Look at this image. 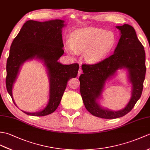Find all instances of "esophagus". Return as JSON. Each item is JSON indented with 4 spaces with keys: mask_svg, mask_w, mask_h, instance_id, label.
Listing matches in <instances>:
<instances>
[{
    "mask_svg": "<svg viewBox=\"0 0 150 150\" xmlns=\"http://www.w3.org/2000/svg\"><path fill=\"white\" fill-rule=\"evenodd\" d=\"M82 72V69H81V68H80V69H79V71H78V76H79L81 75Z\"/></svg>",
    "mask_w": 150,
    "mask_h": 150,
    "instance_id": "1",
    "label": "esophagus"
}]
</instances>
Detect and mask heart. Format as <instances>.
Returning <instances> with one entry per match:
<instances>
[{"mask_svg":"<svg viewBox=\"0 0 150 150\" xmlns=\"http://www.w3.org/2000/svg\"><path fill=\"white\" fill-rule=\"evenodd\" d=\"M116 43L114 33L92 27H83L72 33L70 41H67L64 48L69 54L83 53V59L89 64L102 61L112 50Z\"/></svg>","mask_w":150,"mask_h":150,"instance_id":"1","label":"heart"}]
</instances>
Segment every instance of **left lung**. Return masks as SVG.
<instances>
[{"label": "left lung", "instance_id": "8db88e82", "mask_svg": "<svg viewBox=\"0 0 150 150\" xmlns=\"http://www.w3.org/2000/svg\"><path fill=\"white\" fill-rule=\"evenodd\" d=\"M116 27L120 31L121 37L114 54L99 63L83 64V74L79 77L80 91L86 109L93 116L104 119L121 117L133 109L141 98L146 75L145 51L134 27L128 24ZM122 69L127 71L132 96L123 109L112 111L102 107L99 100L106 82Z\"/></svg>", "mask_w": 150, "mask_h": 150}]
</instances>
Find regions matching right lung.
<instances>
[{"mask_svg": "<svg viewBox=\"0 0 150 150\" xmlns=\"http://www.w3.org/2000/svg\"><path fill=\"white\" fill-rule=\"evenodd\" d=\"M62 20L45 22L28 20L13 41L7 60L6 84L13 103V88L22 66L33 59L43 62L49 81V100L42 110L29 112L34 116H47L54 112L61 102L69 79L77 76L79 65L62 64L58 60L64 54L62 29L67 25Z\"/></svg>", "mask_w": 150, "mask_h": 150, "instance_id": "add662e5", "label": "right lung"}]
</instances>
